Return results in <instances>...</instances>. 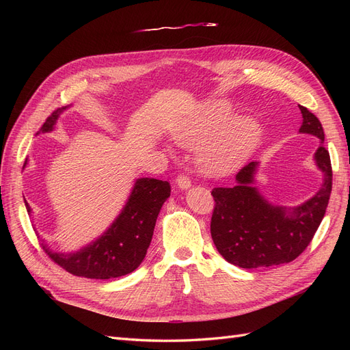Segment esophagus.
<instances>
[{
	"label": "esophagus",
	"mask_w": 350,
	"mask_h": 350,
	"mask_svg": "<svg viewBox=\"0 0 350 350\" xmlns=\"http://www.w3.org/2000/svg\"><path fill=\"white\" fill-rule=\"evenodd\" d=\"M176 185H178V188H181V189H188L189 187H191V181H189L188 176L179 175L176 178Z\"/></svg>",
	"instance_id": "1"
}]
</instances>
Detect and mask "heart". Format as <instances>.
<instances>
[{"label": "heart", "mask_w": 350, "mask_h": 350, "mask_svg": "<svg viewBox=\"0 0 350 350\" xmlns=\"http://www.w3.org/2000/svg\"><path fill=\"white\" fill-rule=\"evenodd\" d=\"M232 103L208 100L174 130L175 140L198 147L197 161L208 175L234 174L245 163L261 140V125L248 115L235 116Z\"/></svg>", "instance_id": "heart-1"}]
</instances>
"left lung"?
<instances>
[{"instance_id":"8db88e82","label":"left lung","mask_w":350,"mask_h":350,"mask_svg":"<svg viewBox=\"0 0 350 350\" xmlns=\"http://www.w3.org/2000/svg\"><path fill=\"white\" fill-rule=\"evenodd\" d=\"M299 133L320 139L314 153L323 184L310 200L296 207L271 204L256 187L258 162H251L237 174L232 188H213L215 210L210 232L220 256L242 269L271 267L291 262L308 247L325 215L332 193V162L324 143V130L317 116L299 107Z\"/></svg>"}]
</instances>
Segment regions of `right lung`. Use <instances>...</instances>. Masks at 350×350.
Wrapping results in <instances>:
<instances>
[{
	"label": "right lung",
	"instance_id": "obj_1",
	"mask_svg": "<svg viewBox=\"0 0 350 350\" xmlns=\"http://www.w3.org/2000/svg\"><path fill=\"white\" fill-rule=\"evenodd\" d=\"M64 109L52 112L36 135L54 131L59 115ZM169 196H171V185L167 181L154 178L135 179L121 213L99 238L72 252L52 251L45 242L44 248L58 266L74 276L88 279L125 276L134 271L144 260L147 248L152 242L159 211ZM25 204L30 215L31 208L26 200Z\"/></svg>",
	"mask_w": 350,
	"mask_h": 350
}]
</instances>
